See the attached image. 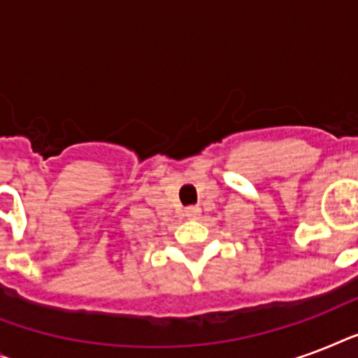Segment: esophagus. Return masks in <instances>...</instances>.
<instances>
[{
  "instance_id": "obj_1",
  "label": "esophagus",
  "mask_w": 358,
  "mask_h": 358,
  "mask_svg": "<svg viewBox=\"0 0 358 358\" xmlns=\"http://www.w3.org/2000/svg\"><path fill=\"white\" fill-rule=\"evenodd\" d=\"M199 215H201V208L199 206H191L185 210V217L187 219H196Z\"/></svg>"
}]
</instances>
